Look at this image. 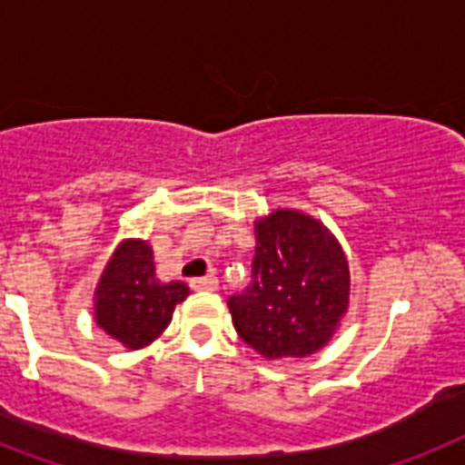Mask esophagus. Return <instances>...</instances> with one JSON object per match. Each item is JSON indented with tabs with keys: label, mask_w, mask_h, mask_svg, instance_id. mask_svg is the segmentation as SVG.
<instances>
[{
	"label": "esophagus",
	"mask_w": 465,
	"mask_h": 465,
	"mask_svg": "<svg viewBox=\"0 0 465 465\" xmlns=\"http://www.w3.org/2000/svg\"><path fill=\"white\" fill-rule=\"evenodd\" d=\"M220 281L217 276H203V279H191V288L193 291H217Z\"/></svg>",
	"instance_id": "esophagus-1"
}]
</instances>
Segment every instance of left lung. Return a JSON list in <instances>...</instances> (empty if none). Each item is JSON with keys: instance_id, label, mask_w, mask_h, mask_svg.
Instances as JSON below:
<instances>
[{"instance_id": "1", "label": "left lung", "mask_w": 465, "mask_h": 465, "mask_svg": "<svg viewBox=\"0 0 465 465\" xmlns=\"http://www.w3.org/2000/svg\"><path fill=\"white\" fill-rule=\"evenodd\" d=\"M226 305L236 333L264 359L310 357L350 305L345 252L319 220L274 210L255 222L251 286Z\"/></svg>"}]
</instances>
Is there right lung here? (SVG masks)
<instances>
[{
    "label": "right lung",
    "instance_id": "1",
    "mask_svg": "<svg viewBox=\"0 0 465 465\" xmlns=\"http://www.w3.org/2000/svg\"><path fill=\"white\" fill-rule=\"evenodd\" d=\"M186 295V283H163L155 276L153 251L146 241L127 239L101 274L94 292V317L111 338L130 350H142L167 329L174 307Z\"/></svg>",
    "mask_w": 465,
    "mask_h": 465
}]
</instances>
